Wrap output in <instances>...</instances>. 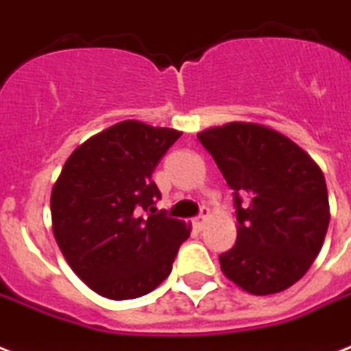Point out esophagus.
Returning <instances> with one entry per match:
<instances>
[{
    "instance_id": "esophagus-1",
    "label": "esophagus",
    "mask_w": 351,
    "mask_h": 351,
    "mask_svg": "<svg viewBox=\"0 0 351 351\" xmlns=\"http://www.w3.org/2000/svg\"><path fill=\"white\" fill-rule=\"evenodd\" d=\"M209 215V209L208 208H202L200 215H198L197 219L193 220V226H195V230L197 231H202L204 230V224H206V219H208Z\"/></svg>"
}]
</instances>
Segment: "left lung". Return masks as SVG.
<instances>
[{"instance_id": "1", "label": "left lung", "mask_w": 351, "mask_h": 351, "mask_svg": "<svg viewBox=\"0 0 351 351\" xmlns=\"http://www.w3.org/2000/svg\"><path fill=\"white\" fill-rule=\"evenodd\" d=\"M197 138L234 195L237 242L219 256L222 273L251 295L293 286L319 255L330 224L321 167L261 123L230 121Z\"/></svg>"}]
</instances>
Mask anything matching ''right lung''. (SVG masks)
Instances as JSON below:
<instances>
[{
    "mask_svg": "<svg viewBox=\"0 0 351 351\" xmlns=\"http://www.w3.org/2000/svg\"><path fill=\"white\" fill-rule=\"evenodd\" d=\"M180 134L138 120L114 123L74 149L52 187L54 239L73 271L106 299L153 291L189 237L186 222L152 215L162 197L153 171Z\"/></svg>",
    "mask_w": 351,
    "mask_h": 351,
    "instance_id": "1",
    "label": "right lung"
}]
</instances>
